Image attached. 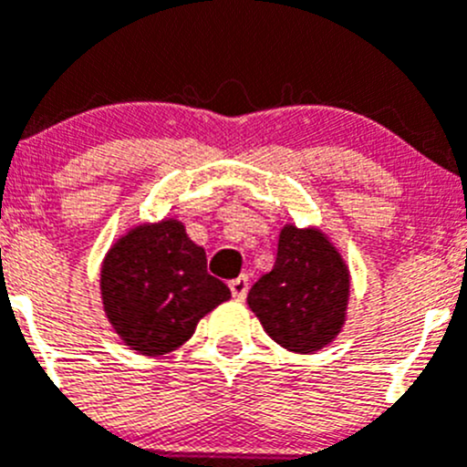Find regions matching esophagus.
<instances>
[{
  "instance_id": "esophagus-1",
  "label": "esophagus",
  "mask_w": 467,
  "mask_h": 467,
  "mask_svg": "<svg viewBox=\"0 0 467 467\" xmlns=\"http://www.w3.org/2000/svg\"><path fill=\"white\" fill-rule=\"evenodd\" d=\"M230 292H233V296L237 298V301L246 298V294H248V278H246V275H239V278L230 280Z\"/></svg>"
}]
</instances>
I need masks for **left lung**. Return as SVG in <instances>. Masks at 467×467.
<instances>
[{
	"label": "left lung",
	"instance_id": "1",
	"mask_svg": "<svg viewBox=\"0 0 467 467\" xmlns=\"http://www.w3.org/2000/svg\"><path fill=\"white\" fill-rule=\"evenodd\" d=\"M348 266L317 228L287 223L269 274L248 292V306L274 342L310 354L333 342L347 321Z\"/></svg>",
	"mask_w": 467,
	"mask_h": 467
}]
</instances>
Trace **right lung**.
<instances>
[{
    "label": "right lung",
    "instance_id": "add662e5",
    "mask_svg": "<svg viewBox=\"0 0 467 467\" xmlns=\"http://www.w3.org/2000/svg\"><path fill=\"white\" fill-rule=\"evenodd\" d=\"M99 294L111 328L143 356L182 347L198 321L230 298L225 283L207 274L205 248L178 219L134 225L113 244L99 271Z\"/></svg>",
    "mask_w": 467,
    "mask_h": 467
}]
</instances>
